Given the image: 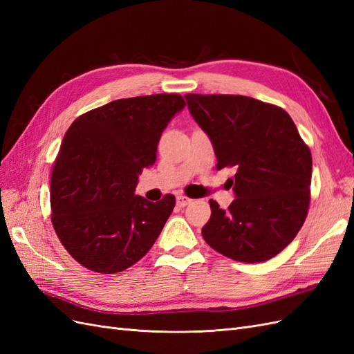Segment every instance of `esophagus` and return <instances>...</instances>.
Here are the masks:
<instances>
[{"mask_svg": "<svg viewBox=\"0 0 354 354\" xmlns=\"http://www.w3.org/2000/svg\"><path fill=\"white\" fill-rule=\"evenodd\" d=\"M176 201H177V205H178L180 208H183V207L187 205V203H190L192 199H189L187 196H183V195H178V196L176 198Z\"/></svg>", "mask_w": 354, "mask_h": 354, "instance_id": "1", "label": "esophagus"}]
</instances>
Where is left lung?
Returning <instances> with one entry per match:
<instances>
[{"instance_id": "obj_1", "label": "left lung", "mask_w": 354, "mask_h": 354, "mask_svg": "<svg viewBox=\"0 0 354 354\" xmlns=\"http://www.w3.org/2000/svg\"><path fill=\"white\" fill-rule=\"evenodd\" d=\"M190 115L217 156V169L236 167L227 209L209 201L202 236L212 250L261 263L292 242L307 217L312 153L282 108L233 94H186Z\"/></svg>"}]
</instances>
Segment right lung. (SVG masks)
Here are the masks:
<instances>
[{"label":"right lung","mask_w":354,"mask_h":354,"mask_svg":"<svg viewBox=\"0 0 354 354\" xmlns=\"http://www.w3.org/2000/svg\"><path fill=\"white\" fill-rule=\"evenodd\" d=\"M178 94L113 100L69 127L51 174V221L66 251L97 273H118L152 248L176 198L136 195L159 138L185 109Z\"/></svg>","instance_id":"right-lung-1"}]
</instances>
